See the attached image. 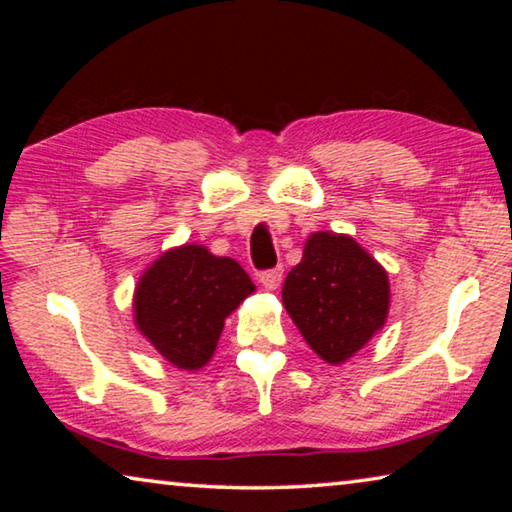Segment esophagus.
Masks as SVG:
<instances>
[{"label": "esophagus", "instance_id": "obj_1", "mask_svg": "<svg viewBox=\"0 0 512 512\" xmlns=\"http://www.w3.org/2000/svg\"><path fill=\"white\" fill-rule=\"evenodd\" d=\"M259 282L264 284V289L275 291L282 282V268L277 266V268H268V271H262V273H259Z\"/></svg>", "mask_w": 512, "mask_h": 512}]
</instances>
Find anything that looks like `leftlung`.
<instances>
[{
  "label": "left lung",
  "instance_id": "left-lung-1",
  "mask_svg": "<svg viewBox=\"0 0 512 512\" xmlns=\"http://www.w3.org/2000/svg\"><path fill=\"white\" fill-rule=\"evenodd\" d=\"M282 302L309 348L339 366L384 327L391 284L352 237L314 232L284 280Z\"/></svg>",
  "mask_w": 512,
  "mask_h": 512
}]
</instances>
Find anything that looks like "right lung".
Returning <instances> with one entry per match:
<instances>
[{
    "instance_id": "1",
    "label": "right lung",
    "mask_w": 512,
    "mask_h": 512,
    "mask_svg": "<svg viewBox=\"0 0 512 512\" xmlns=\"http://www.w3.org/2000/svg\"><path fill=\"white\" fill-rule=\"evenodd\" d=\"M255 284L235 259L185 244L162 253L135 287V325L164 359L198 370L212 359L223 323Z\"/></svg>"
}]
</instances>
